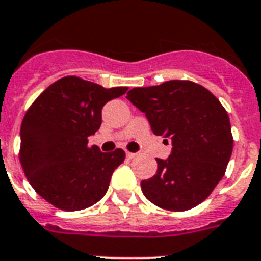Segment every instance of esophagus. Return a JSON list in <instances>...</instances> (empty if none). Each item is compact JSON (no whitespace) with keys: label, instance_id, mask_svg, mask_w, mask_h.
I'll return each instance as SVG.
<instances>
[{"label":"esophagus","instance_id":"obj_1","mask_svg":"<svg viewBox=\"0 0 261 261\" xmlns=\"http://www.w3.org/2000/svg\"><path fill=\"white\" fill-rule=\"evenodd\" d=\"M126 156L128 158V159H133V158L137 156V154H135V152H130V151H126Z\"/></svg>","mask_w":261,"mask_h":261}]
</instances>
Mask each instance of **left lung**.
I'll return each mask as SVG.
<instances>
[{"label":"left lung","instance_id":"1","mask_svg":"<svg viewBox=\"0 0 261 261\" xmlns=\"http://www.w3.org/2000/svg\"><path fill=\"white\" fill-rule=\"evenodd\" d=\"M127 99L146 114L155 135L172 143L166 161L156 158V174L142 180L144 196L168 211L200 204L222 180L232 154L224 107L205 87L179 80L131 89Z\"/></svg>","mask_w":261,"mask_h":261}]
</instances>
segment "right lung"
<instances>
[{
	"label": "right lung",
	"mask_w": 261,
	"mask_h": 261,
	"mask_svg": "<svg viewBox=\"0 0 261 261\" xmlns=\"http://www.w3.org/2000/svg\"><path fill=\"white\" fill-rule=\"evenodd\" d=\"M128 87L105 89L80 76L50 85L21 124L19 162L39 196L63 211H80L103 198L124 151L100 152L89 144L99 130L102 107Z\"/></svg>",
	"instance_id": "obj_1"
}]
</instances>
